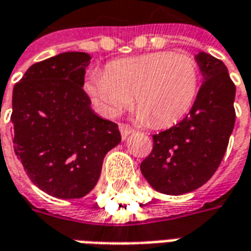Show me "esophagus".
Masks as SVG:
<instances>
[{
    "label": "esophagus",
    "instance_id": "34e87169",
    "mask_svg": "<svg viewBox=\"0 0 251 251\" xmlns=\"http://www.w3.org/2000/svg\"><path fill=\"white\" fill-rule=\"evenodd\" d=\"M120 131H121V136H122V140H125L126 137L129 136L130 133H133V129H131L129 125H126V124H121Z\"/></svg>",
    "mask_w": 251,
    "mask_h": 251
}]
</instances>
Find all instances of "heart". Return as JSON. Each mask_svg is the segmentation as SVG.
Returning <instances> with one entry per match:
<instances>
[{"label": "heart", "instance_id": "obj_1", "mask_svg": "<svg viewBox=\"0 0 251 251\" xmlns=\"http://www.w3.org/2000/svg\"><path fill=\"white\" fill-rule=\"evenodd\" d=\"M200 84L199 63L187 53L153 52L110 62L94 71L86 93L106 117L120 114L131 102L151 126L174 125L191 109Z\"/></svg>", "mask_w": 251, "mask_h": 251}]
</instances>
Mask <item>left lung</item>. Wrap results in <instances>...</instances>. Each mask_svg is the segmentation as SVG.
Returning a JSON list of instances; mask_svg holds the SVG:
<instances>
[{
    "mask_svg": "<svg viewBox=\"0 0 251 251\" xmlns=\"http://www.w3.org/2000/svg\"><path fill=\"white\" fill-rule=\"evenodd\" d=\"M203 83L184 120L153 134V149L140 165L153 188L167 195L191 192L215 174L235 124V84L225 63L200 52Z\"/></svg>",
    "mask_w": 251,
    "mask_h": 251,
    "instance_id": "1",
    "label": "left lung"
}]
</instances>
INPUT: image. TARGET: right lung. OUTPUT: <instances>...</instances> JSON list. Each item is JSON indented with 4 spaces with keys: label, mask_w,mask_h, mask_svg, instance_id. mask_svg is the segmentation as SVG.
I'll return each instance as SVG.
<instances>
[{
    "label": "right lung",
    "mask_w": 251,
    "mask_h": 251,
    "mask_svg": "<svg viewBox=\"0 0 251 251\" xmlns=\"http://www.w3.org/2000/svg\"><path fill=\"white\" fill-rule=\"evenodd\" d=\"M90 59L64 52L35 63L13 88L14 153L32 183L60 199L87 195L121 142L118 125L95 114L83 90Z\"/></svg>",
    "instance_id": "obj_1"
}]
</instances>
